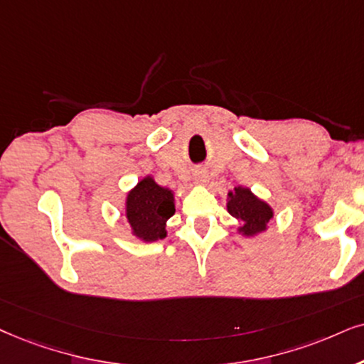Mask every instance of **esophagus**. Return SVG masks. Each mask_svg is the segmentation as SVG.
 <instances>
[{"label": "esophagus", "instance_id": "1", "mask_svg": "<svg viewBox=\"0 0 364 364\" xmlns=\"http://www.w3.org/2000/svg\"><path fill=\"white\" fill-rule=\"evenodd\" d=\"M193 183L198 186H205L208 183V174H206L205 169H196L195 176H193Z\"/></svg>", "mask_w": 364, "mask_h": 364}]
</instances>
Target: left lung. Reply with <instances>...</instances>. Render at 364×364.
<instances>
[{
  "label": "left lung",
  "instance_id": "1",
  "mask_svg": "<svg viewBox=\"0 0 364 364\" xmlns=\"http://www.w3.org/2000/svg\"><path fill=\"white\" fill-rule=\"evenodd\" d=\"M228 213L240 222L237 233L252 238L267 232L269 222L274 218V208L255 195L250 188L235 186L227 195Z\"/></svg>",
  "mask_w": 364,
  "mask_h": 364
}]
</instances>
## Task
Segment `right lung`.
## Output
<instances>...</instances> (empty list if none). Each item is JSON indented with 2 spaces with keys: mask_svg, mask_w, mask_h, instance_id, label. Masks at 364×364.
I'll list each match as a JSON object with an SVG mask.
<instances>
[{
  "mask_svg": "<svg viewBox=\"0 0 364 364\" xmlns=\"http://www.w3.org/2000/svg\"><path fill=\"white\" fill-rule=\"evenodd\" d=\"M174 191L156 183L153 174H146L127 191L124 215L132 237L151 243L166 238V223L174 215Z\"/></svg>",
  "mask_w": 364,
  "mask_h": 364,
  "instance_id": "1",
  "label": "right lung"
}]
</instances>
